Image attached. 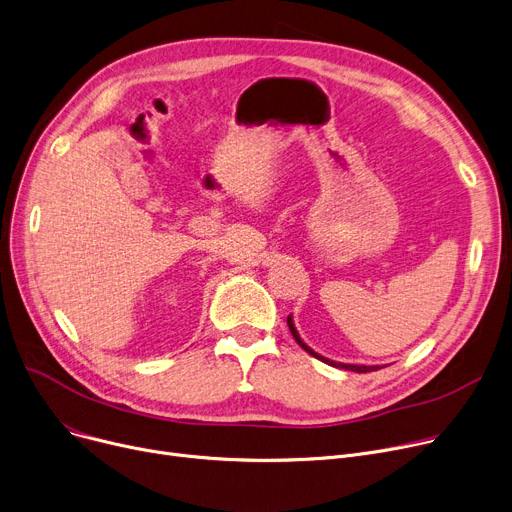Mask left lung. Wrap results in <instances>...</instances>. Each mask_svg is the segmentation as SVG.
<instances>
[{"mask_svg":"<svg viewBox=\"0 0 512 512\" xmlns=\"http://www.w3.org/2000/svg\"><path fill=\"white\" fill-rule=\"evenodd\" d=\"M287 324H289V330H291V335H293V339L297 341V345L302 347L304 351H308L310 355H314V357H318L320 362H324V364H328V366H333V368H343V370H351V372H359V374H364V372H374V370H380V366H357V364H339V362H333V359H328V357H322V355H318L314 349H310L304 341H302V337H299V333L295 330V324H293V318L291 316H287Z\"/></svg>","mask_w":512,"mask_h":512,"instance_id":"left-lung-1","label":"left lung"}]
</instances>
